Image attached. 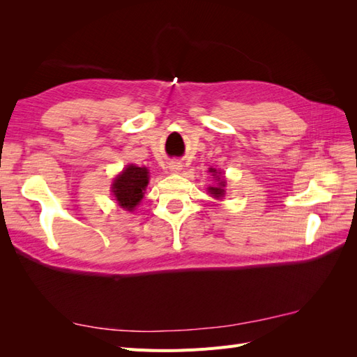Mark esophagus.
<instances>
[{
  "mask_svg": "<svg viewBox=\"0 0 357 357\" xmlns=\"http://www.w3.org/2000/svg\"><path fill=\"white\" fill-rule=\"evenodd\" d=\"M168 165H169V171L171 172H176V174L181 171V164H180L178 160H171Z\"/></svg>",
  "mask_w": 357,
  "mask_h": 357,
  "instance_id": "obj_1",
  "label": "esophagus"
}]
</instances>
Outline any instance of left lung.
<instances>
[{
    "mask_svg": "<svg viewBox=\"0 0 357 357\" xmlns=\"http://www.w3.org/2000/svg\"><path fill=\"white\" fill-rule=\"evenodd\" d=\"M210 172H213V176H215V172H218V169H214V168H210ZM220 174V172H219ZM219 181V186L218 188H208V192L211 193V197L213 198H215V199H222L223 197H225V186H226V181L222 178L220 180V177H218L215 178Z\"/></svg>",
    "mask_w": 357,
    "mask_h": 357,
    "instance_id": "obj_1",
    "label": "left lung"
}]
</instances>
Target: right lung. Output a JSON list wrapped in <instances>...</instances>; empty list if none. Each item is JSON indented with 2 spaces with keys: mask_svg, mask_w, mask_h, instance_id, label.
Wrapping results in <instances>:
<instances>
[{
  "mask_svg": "<svg viewBox=\"0 0 357 357\" xmlns=\"http://www.w3.org/2000/svg\"><path fill=\"white\" fill-rule=\"evenodd\" d=\"M147 185L149 169L146 167H137L131 164L114 178L112 192L122 208L134 211L139 201L143 199Z\"/></svg>",
  "mask_w": 357,
  "mask_h": 357,
  "instance_id": "obj_1",
  "label": "right lung"
}]
</instances>
